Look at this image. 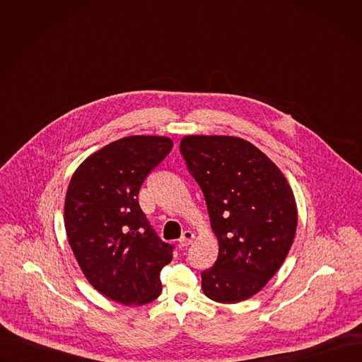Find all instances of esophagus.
Here are the masks:
<instances>
[{"instance_id":"34e87169","label":"esophagus","mask_w":362,"mask_h":362,"mask_svg":"<svg viewBox=\"0 0 362 362\" xmlns=\"http://www.w3.org/2000/svg\"><path fill=\"white\" fill-rule=\"evenodd\" d=\"M193 238H194V235H193L190 230H185L183 235L180 236V239H179V245H180L182 247H186V246H189V245L192 243Z\"/></svg>"}]
</instances>
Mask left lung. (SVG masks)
Instances as JSON below:
<instances>
[{
  "label": "left lung",
  "instance_id": "obj_1",
  "mask_svg": "<svg viewBox=\"0 0 362 362\" xmlns=\"http://www.w3.org/2000/svg\"><path fill=\"white\" fill-rule=\"evenodd\" d=\"M180 154L219 240L216 262L202 272V289L216 302L247 299L278 272L292 246V189L267 154L239 137L187 136Z\"/></svg>",
  "mask_w": 362,
  "mask_h": 362
}]
</instances>
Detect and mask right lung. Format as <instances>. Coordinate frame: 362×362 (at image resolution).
<instances>
[{
  "mask_svg": "<svg viewBox=\"0 0 362 362\" xmlns=\"http://www.w3.org/2000/svg\"><path fill=\"white\" fill-rule=\"evenodd\" d=\"M173 147L159 136H130L87 158L73 175L64 204L69 243L87 281L124 305L162 292L160 271L175 245L163 242L139 204V190Z\"/></svg>",
  "mask_w": 362,
  "mask_h": 362,
  "instance_id": "obj_1",
  "label": "right lung"
}]
</instances>
